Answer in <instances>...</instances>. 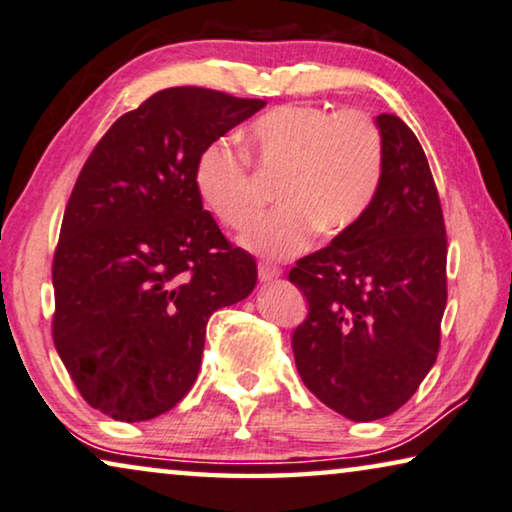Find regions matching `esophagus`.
<instances>
[{
    "instance_id": "esophagus-1",
    "label": "esophagus",
    "mask_w": 512,
    "mask_h": 512,
    "mask_svg": "<svg viewBox=\"0 0 512 512\" xmlns=\"http://www.w3.org/2000/svg\"><path fill=\"white\" fill-rule=\"evenodd\" d=\"M281 277V270L272 263H258V279L261 281H274Z\"/></svg>"
}]
</instances>
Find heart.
Segmentation results:
<instances>
[{
    "mask_svg": "<svg viewBox=\"0 0 512 512\" xmlns=\"http://www.w3.org/2000/svg\"><path fill=\"white\" fill-rule=\"evenodd\" d=\"M249 147L263 173H279V205L258 214L240 244L263 258L305 251L316 231L337 235L365 217L383 180V140L367 115L279 106L254 120ZM196 189L214 217L242 228L261 203L247 152L219 138L198 157Z\"/></svg>",
    "mask_w": 512,
    "mask_h": 512,
    "instance_id": "b5f03b06",
    "label": "heart"
}]
</instances>
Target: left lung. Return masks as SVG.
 <instances>
[{
    "label": "left lung",
    "mask_w": 512,
    "mask_h": 512,
    "mask_svg": "<svg viewBox=\"0 0 512 512\" xmlns=\"http://www.w3.org/2000/svg\"><path fill=\"white\" fill-rule=\"evenodd\" d=\"M383 180L372 207L288 274L309 302L295 367L332 411L379 420L409 402L436 362L446 309V224L416 133L376 117Z\"/></svg>",
    "instance_id": "left-lung-1"
}]
</instances>
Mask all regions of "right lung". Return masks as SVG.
<instances>
[{
  "label": "right lung",
  "instance_id": "right-lung-1",
  "mask_svg": "<svg viewBox=\"0 0 512 512\" xmlns=\"http://www.w3.org/2000/svg\"><path fill=\"white\" fill-rule=\"evenodd\" d=\"M265 106L170 87L99 140L64 210L53 263V339L85 402L122 422L157 418L201 369L214 311L254 291L196 189L203 150Z\"/></svg>",
  "mask_w": 512,
  "mask_h": 512
}]
</instances>
